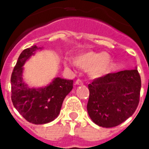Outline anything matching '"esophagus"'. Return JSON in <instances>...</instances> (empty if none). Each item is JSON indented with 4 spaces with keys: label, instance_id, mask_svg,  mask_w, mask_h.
Masks as SVG:
<instances>
[{
    "label": "esophagus",
    "instance_id": "34e87169",
    "mask_svg": "<svg viewBox=\"0 0 149 149\" xmlns=\"http://www.w3.org/2000/svg\"><path fill=\"white\" fill-rule=\"evenodd\" d=\"M76 85H82L83 84V81H81V79H77L75 81Z\"/></svg>",
    "mask_w": 149,
    "mask_h": 149
}]
</instances>
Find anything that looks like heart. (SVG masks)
I'll return each instance as SVG.
<instances>
[{
  "instance_id": "b5f03b06",
  "label": "heart",
  "mask_w": 149,
  "mask_h": 149,
  "mask_svg": "<svg viewBox=\"0 0 149 149\" xmlns=\"http://www.w3.org/2000/svg\"><path fill=\"white\" fill-rule=\"evenodd\" d=\"M74 64L78 68L86 70L93 78H99L107 73L111 64V56L107 52L86 51L74 58Z\"/></svg>"
}]
</instances>
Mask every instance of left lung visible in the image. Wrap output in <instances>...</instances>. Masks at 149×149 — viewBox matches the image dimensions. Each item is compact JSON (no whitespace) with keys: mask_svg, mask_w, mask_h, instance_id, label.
<instances>
[{"mask_svg":"<svg viewBox=\"0 0 149 149\" xmlns=\"http://www.w3.org/2000/svg\"><path fill=\"white\" fill-rule=\"evenodd\" d=\"M87 111L93 122L110 128L134 113L140 100L141 77L137 69L109 73L88 85Z\"/></svg>","mask_w":149,"mask_h":149,"instance_id":"8db88e82","label":"left lung"}]
</instances>
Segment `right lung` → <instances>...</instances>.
<instances>
[{
	"instance_id": "add662e5",
	"label": "right lung",
	"mask_w": 149,
	"mask_h": 149,
	"mask_svg": "<svg viewBox=\"0 0 149 149\" xmlns=\"http://www.w3.org/2000/svg\"><path fill=\"white\" fill-rule=\"evenodd\" d=\"M33 45L21 52L11 77L12 101L15 109L26 121L33 124H45L59 115L63 101L73 89V80L55 78L45 87L30 88L23 81V66L34 54Z\"/></svg>"
}]
</instances>
